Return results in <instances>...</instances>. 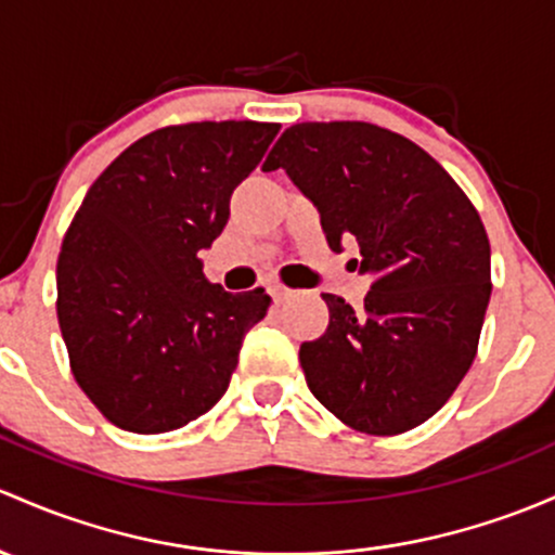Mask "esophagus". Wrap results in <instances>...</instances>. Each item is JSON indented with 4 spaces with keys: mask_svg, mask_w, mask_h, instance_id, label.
Listing matches in <instances>:
<instances>
[{
    "mask_svg": "<svg viewBox=\"0 0 555 555\" xmlns=\"http://www.w3.org/2000/svg\"><path fill=\"white\" fill-rule=\"evenodd\" d=\"M268 295H271L276 302H282V300H287L289 295H293V289L282 287V284H271V287H268Z\"/></svg>",
    "mask_w": 555,
    "mask_h": 555,
    "instance_id": "obj_1",
    "label": "esophagus"
}]
</instances>
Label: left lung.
<instances>
[{
    "label": "left lung",
    "instance_id": "obj_1",
    "mask_svg": "<svg viewBox=\"0 0 555 555\" xmlns=\"http://www.w3.org/2000/svg\"><path fill=\"white\" fill-rule=\"evenodd\" d=\"M282 167L322 215L332 249L356 238L364 308L322 295L330 326L302 343L311 393L361 434L396 436L447 404L476 359L489 238L468 196L430 154L366 121H302L262 170Z\"/></svg>",
    "mask_w": 555,
    "mask_h": 555
}]
</instances>
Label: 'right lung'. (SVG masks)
<instances>
[{
    "mask_svg": "<svg viewBox=\"0 0 555 555\" xmlns=\"http://www.w3.org/2000/svg\"><path fill=\"white\" fill-rule=\"evenodd\" d=\"M279 125L194 121L121 151L90 185L57 258V324L87 399L116 428L167 434L212 410L262 289L225 293L199 253Z\"/></svg>",
    "mask_w": 555,
    "mask_h": 555,
    "instance_id": "1",
    "label": "right lung"
}]
</instances>
